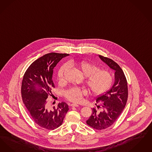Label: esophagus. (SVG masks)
<instances>
[{
    "label": "esophagus",
    "instance_id": "esophagus-1",
    "mask_svg": "<svg viewBox=\"0 0 152 152\" xmlns=\"http://www.w3.org/2000/svg\"><path fill=\"white\" fill-rule=\"evenodd\" d=\"M70 106H72V107H78L79 105L77 104H74V103H73V104H72Z\"/></svg>",
    "mask_w": 152,
    "mask_h": 152
}]
</instances>
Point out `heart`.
Returning a JSON list of instances; mask_svg holds the SVG:
<instances>
[{
  "mask_svg": "<svg viewBox=\"0 0 152 152\" xmlns=\"http://www.w3.org/2000/svg\"><path fill=\"white\" fill-rule=\"evenodd\" d=\"M73 66L86 77L85 83L90 91L94 95H99L107 91L112 86L113 77L109 72L100 70L98 66L86 61L75 62L70 61L68 65L64 64L60 66L57 72V79L59 82L64 81V74L69 68ZM86 91L78 87H72L65 93L66 98L73 102L82 100Z\"/></svg>",
  "mask_w": 152,
  "mask_h": 152,
  "instance_id": "1",
  "label": "heart"
}]
</instances>
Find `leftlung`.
Listing matches in <instances>:
<instances>
[{"label":"left lung","mask_w":152,"mask_h":152,"mask_svg":"<svg viewBox=\"0 0 152 152\" xmlns=\"http://www.w3.org/2000/svg\"><path fill=\"white\" fill-rule=\"evenodd\" d=\"M99 57L115 70V82L112 87L96 99L99 103L97 108L99 110L93 108L92 114L86 121L87 125L102 130L112 126L123 111L128 99V86L124 73L119 65L110 58L100 55Z\"/></svg>","instance_id":"left-lung-1"}]
</instances>
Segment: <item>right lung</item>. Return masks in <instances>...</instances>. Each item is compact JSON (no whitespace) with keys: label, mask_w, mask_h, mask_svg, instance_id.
<instances>
[{"label":"right lung","mask_w":152,"mask_h":152,"mask_svg":"<svg viewBox=\"0 0 152 152\" xmlns=\"http://www.w3.org/2000/svg\"><path fill=\"white\" fill-rule=\"evenodd\" d=\"M66 53L46 54L34 61L24 75L21 83V96L33 121L42 128L53 130L61 126L69 106L61 102L50 109L46 99L54 88L52 76L54 67Z\"/></svg>","instance_id":"1"}]
</instances>
